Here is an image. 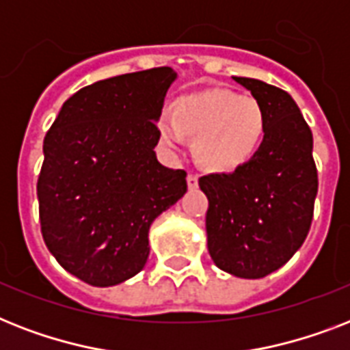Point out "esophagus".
Wrapping results in <instances>:
<instances>
[{"instance_id":"esophagus-1","label":"esophagus","mask_w":350,"mask_h":350,"mask_svg":"<svg viewBox=\"0 0 350 350\" xmlns=\"http://www.w3.org/2000/svg\"><path fill=\"white\" fill-rule=\"evenodd\" d=\"M198 180H200V176L194 174V172H191V174L187 176V185H189V189H196Z\"/></svg>"}]
</instances>
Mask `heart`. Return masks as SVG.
<instances>
[{
	"mask_svg": "<svg viewBox=\"0 0 350 350\" xmlns=\"http://www.w3.org/2000/svg\"><path fill=\"white\" fill-rule=\"evenodd\" d=\"M165 147L178 148L183 134L194 137V156L205 169L230 172L254 158L267 136V114L261 103L232 90L211 89L181 96L172 116L158 118Z\"/></svg>",
	"mask_w": 350,
	"mask_h": 350,
	"instance_id": "heart-1",
	"label": "heart"
}]
</instances>
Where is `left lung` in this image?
Instances as JSON below:
<instances>
[{
  "label": "left lung",
  "instance_id": "obj_1",
  "mask_svg": "<svg viewBox=\"0 0 350 350\" xmlns=\"http://www.w3.org/2000/svg\"><path fill=\"white\" fill-rule=\"evenodd\" d=\"M267 114V136L254 158L230 174L200 178L208 198L207 247L232 276L258 280L283 267L304 245L314 213L318 170L312 132L285 90L234 78Z\"/></svg>",
  "mask_w": 350,
  "mask_h": 350
}]
</instances>
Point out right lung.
<instances>
[{
    "label": "right lung",
    "instance_id": "obj_1",
    "mask_svg": "<svg viewBox=\"0 0 350 350\" xmlns=\"http://www.w3.org/2000/svg\"><path fill=\"white\" fill-rule=\"evenodd\" d=\"M176 72L158 67L83 87L43 142L40 224L57 263L94 287L136 276L148 229L187 192L185 170L156 159V121Z\"/></svg>",
    "mask_w": 350,
    "mask_h": 350
}]
</instances>
